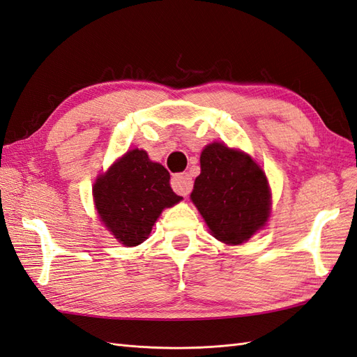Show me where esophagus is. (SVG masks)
Wrapping results in <instances>:
<instances>
[{"label": "esophagus", "mask_w": 357, "mask_h": 357, "mask_svg": "<svg viewBox=\"0 0 357 357\" xmlns=\"http://www.w3.org/2000/svg\"><path fill=\"white\" fill-rule=\"evenodd\" d=\"M171 185L177 194L186 197L190 194V190H192V177H190L188 172L176 174L171 180Z\"/></svg>", "instance_id": "34e87169"}]
</instances>
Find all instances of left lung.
Segmentation results:
<instances>
[{
  "label": "left lung",
  "mask_w": 357,
  "mask_h": 357,
  "mask_svg": "<svg viewBox=\"0 0 357 357\" xmlns=\"http://www.w3.org/2000/svg\"><path fill=\"white\" fill-rule=\"evenodd\" d=\"M199 163L190 199L212 234L230 245L248 241L269 216L265 172L248 154L216 142L206 146Z\"/></svg>",
  "instance_id": "1"
}]
</instances>
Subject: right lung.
I'll list each match as a JSON object with an SVG mask.
<instances>
[{
  "label": "right lung",
  "instance_id": "obj_1",
  "mask_svg": "<svg viewBox=\"0 0 357 357\" xmlns=\"http://www.w3.org/2000/svg\"><path fill=\"white\" fill-rule=\"evenodd\" d=\"M101 221L121 244L135 247L149 236L165 207L181 197L169 185V172L144 150L124 154L93 185Z\"/></svg>",
  "mask_w": 357,
  "mask_h": 357
}]
</instances>
